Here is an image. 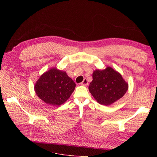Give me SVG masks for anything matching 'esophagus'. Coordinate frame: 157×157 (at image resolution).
Masks as SVG:
<instances>
[{
  "mask_svg": "<svg viewBox=\"0 0 157 157\" xmlns=\"http://www.w3.org/2000/svg\"><path fill=\"white\" fill-rule=\"evenodd\" d=\"M81 85H83V86H86L88 85V81L86 79H84V80L83 81L82 83H80Z\"/></svg>",
  "mask_w": 157,
  "mask_h": 157,
  "instance_id": "esophagus-1",
  "label": "esophagus"
}]
</instances>
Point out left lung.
<instances>
[{
    "label": "left lung",
    "instance_id": "obj_1",
    "mask_svg": "<svg viewBox=\"0 0 157 157\" xmlns=\"http://www.w3.org/2000/svg\"><path fill=\"white\" fill-rule=\"evenodd\" d=\"M92 77L88 89L100 104L111 105L124 95L128 90V84L121 74L110 67L95 71Z\"/></svg>",
    "mask_w": 157,
    "mask_h": 157
}]
</instances>
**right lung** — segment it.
I'll return each mask as SVG.
<instances>
[{
    "instance_id": "obj_1",
    "label": "right lung",
    "mask_w": 157,
    "mask_h": 157,
    "mask_svg": "<svg viewBox=\"0 0 157 157\" xmlns=\"http://www.w3.org/2000/svg\"><path fill=\"white\" fill-rule=\"evenodd\" d=\"M76 84L65 72L52 69L41 76L34 86L37 96L51 105L63 104L71 95Z\"/></svg>"
}]
</instances>
